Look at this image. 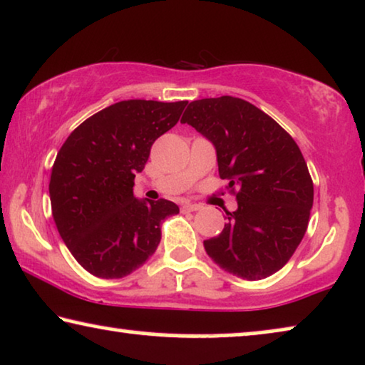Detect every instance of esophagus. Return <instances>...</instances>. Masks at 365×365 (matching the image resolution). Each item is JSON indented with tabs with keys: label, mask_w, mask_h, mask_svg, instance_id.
<instances>
[{
	"label": "esophagus",
	"mask_w": 365,
	"mask_h": 365,
	"mask_svg": "<svg viewBox=\"0 0 365 365\" xmlns=\"http://www.w3.org/2000/svg\"><path fill=\"white\" fill-rule=\"evenodd\" d=\"M201 207H202L201 204H196V202H184L182 204L184 211H199Z\"/></svg>",
	"instance_id": "esophagus-1"
}]
</instances>
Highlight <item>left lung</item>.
Returning a JSON list of instances; mask_svg holds the SVG:
<instances>
[{
  "instance_id": "left-lung-1",
  "label": "left lung",
  "mask_w": 365,
  "mask_h": 365,
  "mask_svg": "<svg viewBox=\"0 0 365 365\" xmlns=\"http://www.w3.org/2000/svg\"><path fill=\"white\" fill-rule=\"evenodd\" d=\"M187 123L214 144L219 176L237 209L222 232L204 241L207 256L234 276L257 281L292 257L314 202V184L301 149L271 116L241 98L197 99Z\"/></svg>"
}]
</instances>
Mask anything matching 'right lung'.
<instances>
[{"label": "right lung", "instance_id": "add662e5", "mask_svg": "<svg viewBox=\"0 0 365 365\" xmlns=\"http://www.w3.org/2000/svg\"><path fill=\"white\" fill-rule=\"evenodd\" d=\"M187 101H119L69 134L51 169L49 199L58 232L74 259L103 279L136 271L161 241V222L179 212L168 199L134 197V178L153 143Z\"/></svg>", "mask_w": 365, "mask_h": 365}]
</instances>
